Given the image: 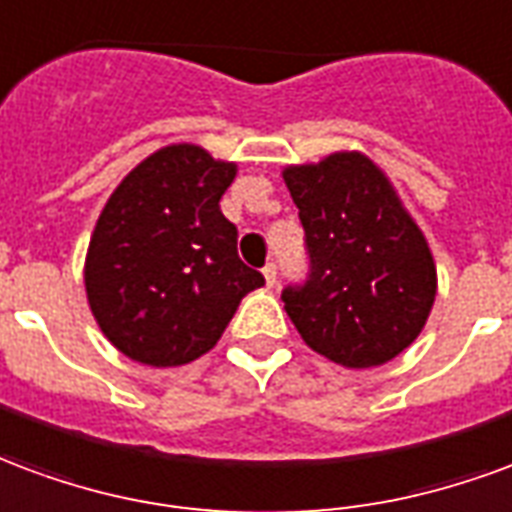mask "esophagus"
Segmentation results:
<instances>
[{"instance_id":"1","label":"esophagus","mask_w":512,"mask_h":512,"mask_svg":"<svg viewBox=\"0 0 512 512\" xmlns=\"http://www.w3.org/2000/svg\"><path fill=\"white\" fill-rule=\"evenodd\" d=\"M261 275H264V281H267V286H275V278H278V267H275V264H267V267H264V270H261Z\"/></svg>"}]
</instances>
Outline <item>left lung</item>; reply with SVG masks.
I'll return each instance as SVG.
<instances>
[{
  "label": "left lung",
  "instance_id": "obj_1",
  "mask_svg": "<svg viewBox=\"0 0 512 512\" xmlns=\"http://www.w3.org/2000/svg\"><path fill=\"white\" fill-rule=\"evenodd\" d=\"M311 275L283 292L302 341L343 368L390 363L423 333L436 264L423 229L374 160L343 149L286 166Z\"/></svg>",
  "mask_w": 512,
  "mask_h": 512
}]
</instances>
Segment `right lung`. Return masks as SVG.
Returning <instances> with one entry per match:
<instances>
[{"label": "right lung", "instance_id": "add662e5", "mask_svg": "<svg viewBox=\"0 0 512 512\" xmlns=\"http://www.w3.org/2000/svg\"><path fill=\"white\" fill-rule=\"evenodd\" d=\"M237 163L169 144L138 163L100 212L84 261L89 311L114 349L155 368L193 363L264 286L237 256L220 196Z\"/></svg>", "mask_w": 512, "mask_h": 512}]
</instances>
